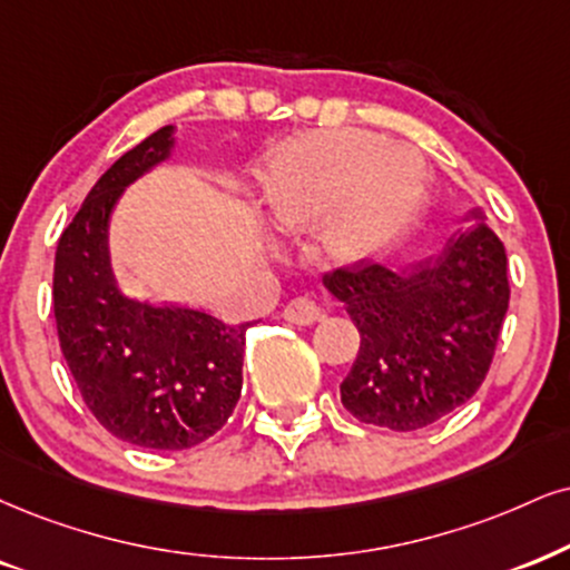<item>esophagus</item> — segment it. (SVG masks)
Returning a JSON list of instances; mask_svg holds the SVG:
<instances>
[{
    "instance_id": "esophagus-1",
    "label": "esophagus",
    "mask_w": 570,
    "mask_h": 570,
    "mask_svg": "<svg viewBox=\"0 0 570 570\" xmlns=\"http://www.w3.org/2000/svg\"><path fill=\"white\" fill-rule=\"evenodd\" d=\"M283 317L287 322H293V325H304L306 327V325H314V322L322 320V308L314 304L312 298L298 296V298L287 301V306L283 308Z\"/></svg>"
}]
</instances>
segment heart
Here are the masks:
<instances>
[{
    "instance_id": "1",
    "label": "heart",
    "mask_w": 570,
    "mask_h": 570,
    "mask_svg": "<svg viewBox=\"0 0 570 570\" xmlns=\"http://www.w3.org/2000/svg\"><path fill=\"white\" fill-rule=\"evenodd\" d=\"M423 195V164L406 147H385L367 131H322L293 142L266 185L274 222L312 229L333 262L381 253L412 219Z\"/></svg>"
}]
</instances>
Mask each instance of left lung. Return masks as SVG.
<instances>
[{
    "label": "left lung",
    "mask_w": 570,
    "mask_h": 570,
    "mask_svg": "<svg viewBox=\"0 0 570 570\" xmlns=\"http://www.w3.org/2000/svg\"><path fill=\"white\" fill-rule=\"evenodd\" d=\"M431 262L393 272L356 262L325 287L360 330L341 402L362 423L420 431L481 389L508 314V253L473 210Z\"/></svg>",
    "instance_id": "1"
}]
</instances>
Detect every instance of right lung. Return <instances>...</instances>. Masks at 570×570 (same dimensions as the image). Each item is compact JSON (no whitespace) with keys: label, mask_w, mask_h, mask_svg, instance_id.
Returning a JSON list of instances; mask_svg holds the SVG:
<instances>
[{"label":"right lung","mask_w":570,"mask_h":570,"mask_svg":"<svg viewBox=\"0 0 570 570\" xmlns=\"http://www.w3.org/2000/svg\"><path fill=\"white\" fill-rule=\"evenodd\" d=\"M174 126L124 153L89 189L55 253L62 356L97 423L126 444L189 449L222 431L243 389L245 330L118 287L108 224L131 181L171 156Z\"/></svg>","instance_id":"obj_1"}]
</instances>
